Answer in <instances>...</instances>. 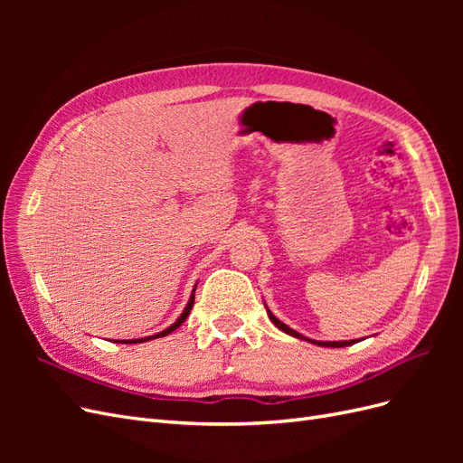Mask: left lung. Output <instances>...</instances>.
Masks as SVG:
<instances>
[{"label":"left lung","instance_id":"1","mask_svg":"<svg viewBox=\"0 0 463 463\" xmlns=\"http://www.w3.org/2000/svg\"><path fill=\"white\" fill-rule=\"evenodd\" d=\"M266 313H269L270 320L274 322V325H276L279 330L286 332V334H289V335H293V338H299V340L311 342V344H317V345H325V347H345V345H352V344H355V340H349V342H317V340H309V338H305V335H301L299 332H296L293 328H289L288 325H284L282 320H278V318L269 311V307H266Z\"/></svg>","mask_w":463,"mask_h":463}]
</instances>
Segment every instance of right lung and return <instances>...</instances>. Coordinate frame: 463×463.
I'll list each match as a JSON object with an SVG mask.
<instances>
[{"label":"right lung","instance_id":"1","mask_svg":"<svg viewBox=\"0 0 463 463\" xmlns=\"http://www.w3.org/2000/svg\"><path fill=\"white\" fill-rule=\"evenodd\" d=\"M194 289H197V286H194ZM194 289H193V293H191V298H189V303H187V307L184 309V313H181V317L174 322L172 326H167L165 330H162V332H158V334H154V335H148V338H138V340H121V344H141V342H148V340H154V338H162V335H167V334H172L175 328H179L181 326V322H185V318L189 317V313H191V309H193V303H194Z\"/></svg>","mask_w":463,"mask_h":463}]
</instances>
